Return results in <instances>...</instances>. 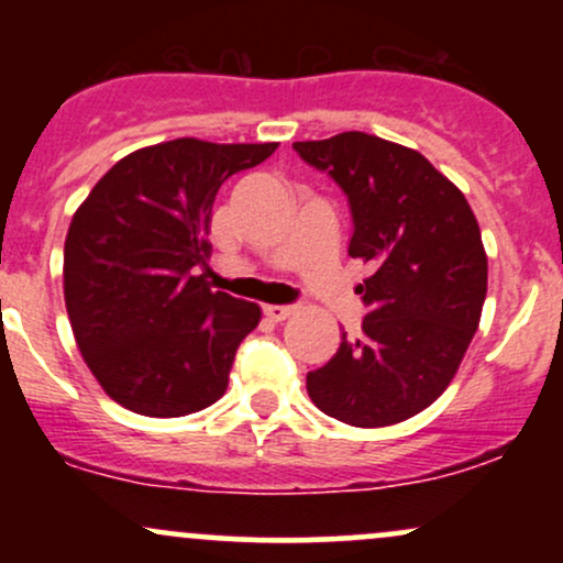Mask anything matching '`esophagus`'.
<instances>
[{
  "label": "esophagus",
  "mask_w": 563,
  "mask_h": 563,
  "mask_svg": "<svg viewBox=\"0 0 563 563\" xmlns=\"http://www.w3.org/2000/svg\"><path fill=\"white\" fill-rule=\"evenodd\" d=\"M296 307H290V303H264V314H267L269 320L275 322H283L288 320L290 314H294Z\"/></svg>",
  "instance_id": "esophagus-1"
}]
</instances>
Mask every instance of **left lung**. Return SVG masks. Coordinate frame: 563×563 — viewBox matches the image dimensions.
<instances>
[{
    "instance_id": "1",
    "label": "left lung",
    "mask_w": 563,
    "mask_h": 563,
    "mask_svg": "<svg viewBox=\"0 0 563 563\" xmlns=\"http://www.w3.org/2000/svg\"><path fill=\"white\" fill-rule=\"evenodd\" d=\"M344 190L349 256L371 262L357 339L307 373L325 416L360 429L412 418L448 389L479 328L487 254L463 192L418 151L365 132L294 142Z\"/></svg>"
}]
</instances>
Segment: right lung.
Returning <instances> with one entry per match:
<instances>
[{
    "label": "right lung",
    "mask_w": 563,
    "mask_h": 563,
    "mask_svg": "<svg viewBox=\"0 0 563 563\" xmlns=\"http://www.w3.org/2000/svg\"><path fill=\"white\" fill-rule=\"evenodd\" d=\"M264 145L172 140L121 158L74 214L63 254L66 307L89 371L119 405L179 418L228 391L260 307L206 288L209 222L232 174L275 153Z\"/></svg>",
    "instance_id": "add662e5"
}]
</instances>
